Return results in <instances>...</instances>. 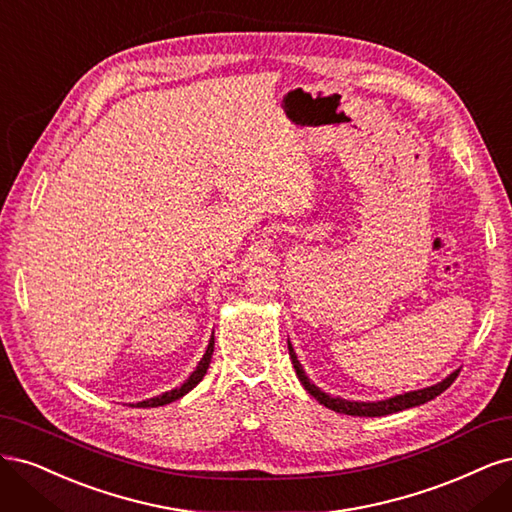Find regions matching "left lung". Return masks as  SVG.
Listing matches in <instances>:
<instances>
[{
  "mask_svg": "<svg viewBox=\"0 0 512 512\" xmlns=\"http://www.w3.org/2000/svg\"><path fill=\"white\" fill-rule=\"evenodd\" d=\"M289 357L293 361V368H295V374H298V378H300V383L304 385V389L312 395V398H315L319 404H323L327 408L342 412V415H353V417H385V415H391V412H400L404 408H412V406L430 402L442 391H447L453 385L457 374H459V370H455L451 376H447L442 383H438L434 387L410 391V393H404V395H395V398H389V400H383V402H349V400H342V398H329L325 391H321L319 387H315L308 381V376L302 370L298 357H295L291 342H289Z\"/></svg>",
  "mask_w": 512,
  "mask_h": 512,
  "instance_id": "left-lung-1",
  "label": "left lung"
}]
</instances>
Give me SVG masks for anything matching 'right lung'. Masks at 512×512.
Wrapping results in <instances>:
<instances>
[{
    "mask_svg": "<svg viewBox=\"0 0 512 512\" xmlns=\"http://www.w3.org/2000/svg\"><path fill=\"white\" fill-rule=\"evenodd\" d=\"M212 351H214V336L210 338V342H208V349H206V353H204V357H202V361L200 364H197V368L193 370V374L187 378V381L180 385V387H176V389H172V391H166V393H161V395H157V398H151V400H144V402H138L136 406L138 408H155V406H163V404H170V402H174V400H178V398H183L185 393H189L197 383L202 381L204 378V374H206V370H208V366H210V359H212Z\"/></svg>",
    "mask_w": 512,
    "mask_h": 512,
    "instance_id": "1",
    "label": "right lung"
}]
</instances>
